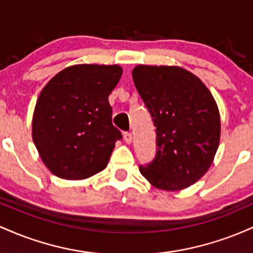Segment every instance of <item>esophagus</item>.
<instances>
[{
    "instance_id": "esophagus-1",
    "label": "esophagus",
    "mask_w": 253,
    "mask_h": 253,
    "mask_svg": "<svg viewBox=\"0 0 253 253\" xmlns=\"http://www.w3.org/2000/svg\"><path fill=\"white\" fill-rule=\"evenodd\" d=\"M124 139H125V141H126V144H130V143H132V139H133L132 133L125 132V133H124Z\"/></svg>"
}]
</instances>
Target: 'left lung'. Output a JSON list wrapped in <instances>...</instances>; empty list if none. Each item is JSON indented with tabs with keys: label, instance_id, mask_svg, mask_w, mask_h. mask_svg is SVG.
<instances>
[{
	"label": "left lung",
	"instance_id": "left-lung-1",
	"mask_svg": "<svg viewBox=\"0 0 253 253\" xmlns=\"http://www.w3.org/2000/svg\"><path fill=\"white\" fill-rule=\"evenodd\" d=\"M135 88L156 126L157 155L139 171L157 189L190 187L207 172L220 143V114L207 86L179 66L136 65Z\"/></svg>",
	"mask_w": 253,
	"mask_h": 253
}]
</instances>
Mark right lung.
<instances>
[{"label":"right lung","mask_w":253,"mask_h":253,"mask_svg":"<svg viewBox=\"0 0 253 253\" xmlns=\"http://www.w3.org/2000/svg\"><path fill=\"white\" fill-rule=\"evenodd\" d=\"M123 75L119 65L78 64L43 86L32 121L42 163L63 179H85L102 171L123 139L112 124L108 96Z\"/></svg>","instance_id":"1"}]
</instances>
